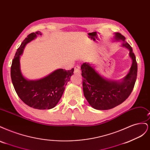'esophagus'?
I'll list each match as a JSON object with an SVG mask.
<instances>
[{"mask_svg":"<svg viewBox=\"0 0 150 150\" xmlns=\"http://www.w3.org/2000/svg\"><path fill=\"white\" fill-rule=\"evenodd\" d=\"M74 72L75 73H80L81 72V69L79 66H76L74 67Z\"/></svg>","mask_w":150,"mask_h":150,"instance_id":"1","label":"esophagus"}]
</instances>
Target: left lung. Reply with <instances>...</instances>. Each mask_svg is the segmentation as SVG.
Wrapping results in <instances>:
<instances>
[{"instance_id":"left-lung-1","label":"left lung","mask_w":150,"mask_h":150,"mask_svg":"<svg viewBox=\"0 0 150 150\" xmlns=\"http://www.w3.org/2000/svg\"><path fill=\"white\" fill-rule=\"evenodd\" d=\"M115 39L123 42L122 46L129 50L133 61L129 72L122 82L104 79L88 63H83L81 67L84 96L91 106L99 110H110L123 103L132 92L137 80V62L132 47L120 33H116Z\"/></svg>"}]
</instances>
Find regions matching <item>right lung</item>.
I'll return each instance as SVG.
<instances>
[{
    "instance_id": "add662e5",
    "label": "right lung",
    "mask_w": 150,
    "mask_h": 150,
    "mask_svg": "<svg viewBox=\"0 0 150 150\" xmlns=\"http://www.w3.org/2000/svg\"><path fill=\"white\" fill-rule=\"evenodd\" d=\"M40 31L28 35L17 49L11 67L12 82L18 96L27 105L38 110H49L55 107L62 96L65 86L73 74L71 70L57 69L47 77L38 81H28L22 75L20 70V56L25 45L33 40Z\"/></svg>"
}]
</instances>
